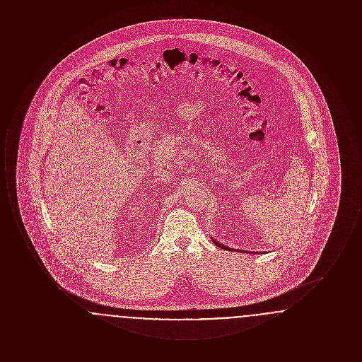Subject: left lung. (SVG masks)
I'll use <instances>...</instances> for the list:
<instances>
[{"instance_id": "obj_1", "label": "left lung", "mask_w": 362, "mask_h": 362, "mask_svg": "<svg viewBox=\"0 0 362 362\" xmlns=\"http://www.w3.org/2000/svg\"><path fill=\"white\" fill-rule=\"evenodd\" d=\"M216 244H217V247H220V248H224V250H230V248H228L226 245H224V244H220V243H217V241H214Z\"/></svg>"}]
</instances>
